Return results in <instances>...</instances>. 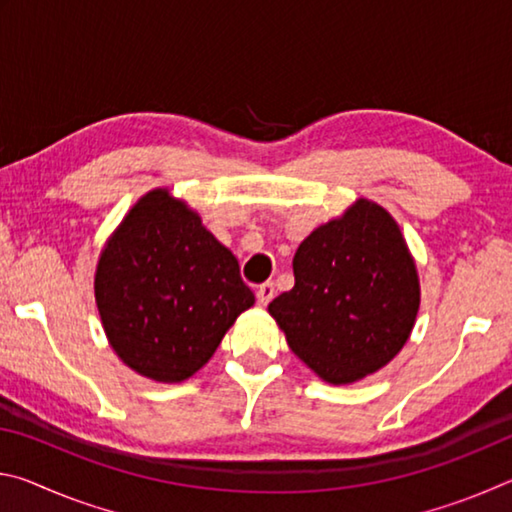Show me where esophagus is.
Returning <instances> with one entry per match:
<instances>
[{
  "mask_svg": "<svg viewBox=\"0 0 512 512\" xmlns=\"http://www.w3.org/2000/svg\"><path fill=\"white\" fill-rule=\"evenodd\" d=\"M273 296H275V284L273 282L259 284V287H257V302H259V305L266 307L268 302L273 300Z\"/></svg>",
  "mask_w": 512,
  "mask_h": 512,
  "instance_id": "34e87169",
  "label": "esophagus"
}]
</instances>
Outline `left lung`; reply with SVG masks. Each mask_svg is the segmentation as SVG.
<instances>
[{
	"instance_id": "left-lung-1",
	"label": "left lung",
	"mask_w": 512,
	"mask_h": 512,
	"mask_svg": "<svg viewBox=\"0 0 512 512\" xmlns=\"http://www.w3.org/2000/svg\"><path fill=\"white\" fill-rule=\"evenodd\" d=\"M296 284L268 305L289 348L329 384L384 368L409 341L420 282L400 225L359 198L293 257Z\"/></svg>"
}]
</instances>
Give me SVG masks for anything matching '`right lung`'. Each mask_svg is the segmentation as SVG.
I'll use <instances>...</instances> for the list:
<instances>
[{
	"label": "right lung",
	"instance_id": "obj_1",
	"mask_svg": "<svg viewBox=\"0 0 512 512\" xmlns=\"http://www.w3.org/2000/svg\"><path fill=\"white\" fill-rule=\"evenodd\" d=\"M94 298L117 357L164 384L201 370L255 305L237 257L169 189L144 194L112 232Z\"/></svg>",
	"mask_w": 512,
	"mask_h": 512
}]
</instances>
